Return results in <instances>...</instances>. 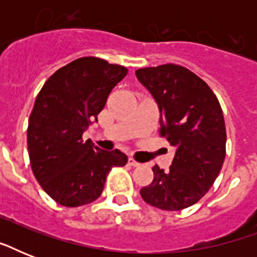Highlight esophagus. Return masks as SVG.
I'll return each instance as SVG.
<instances>
[{
	"mask_svg": "<svg viewBox=\"0 0 257 257\" xmlns=\"http://www.w3.org/2000/svg\"><path fill=\"white\" fill-rule=\"evenodd\" d=\"M129 165H132V167H140V163H139V161H136L135 160V159H132V157H131V159H129Z\"/></svg>",
	"mask_w": 257,
	"mask_h": 257,
	"instance_id": "esophagus-1",
	"label": "esophagus"
}]
</instances>
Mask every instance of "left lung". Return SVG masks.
Here are the masks:
<instances>
[{
    "label": "left lung",
    "mask_w": 257,
    "mask_h": 257,
    "mask_svg": "<svg viewBox=\"0 0 257 257\" xmlns=\"http://www.w3.org/2000/svg\"><path fill=\"white\" fill-rule=\"evenodd\" d=\"M136 76L159 104L160 136L176 147L169 171L155 165L153 181L140 195L152 207L181 211L197 203L221 171L227 143L223 110L207 82L181 65L141 68Z\"/></svg>",
    "instance_id": "8db88e82"
}]
</instances>
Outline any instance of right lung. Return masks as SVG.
I'll use <instances>...</instances> for the list:
<instances>
[{
    "label": "right lung",
    "mask_w": 257,
    "mask_h": 257,
    "mask_svg": "<svg viewBox=\"0 0 257 257\" xmlns=\"http://www.w3.org/2000/svg\"><path fill=\"white\" fill-rule=\"evenodd\" d=\"M128 74L122 65L81 57L56 70L34 102L28 124V152L34 177L64 207H81L100 197L113 167L126 155L82 141L112 89Z\"/></svg>",
    "instance_id": "right-lung-1"
}]
</instances>
